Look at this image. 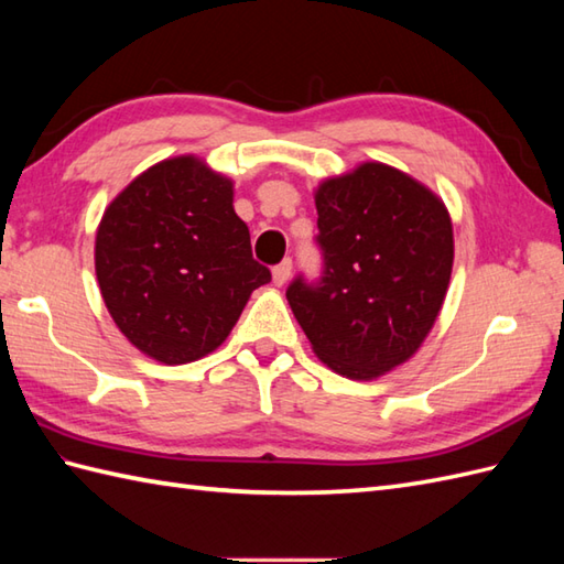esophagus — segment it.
<instances>
[{
    "mask_svg": "<svg viewBox=\"0 0 564 564\" xmlns=\"http://www.w3.org/2000/svg\"><path fill=\"white\" fill-rule=\"evenodd\" d=\"M291 271H293V261L291 259H283L281 263H275V267H273V283L275 285L289 283Z\"/></svg>",
    "mask_w": 564,
    "mask_h": 564,
    "instance_id": "esophagus-1",
    "label": "esophagus"
}]
</instances>
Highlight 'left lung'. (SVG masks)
I'll return each mask as SVG.
<instances>
[{
    "instance_id": "left-lung-1",
    "label": "left lung",
    "mask_w": 564,
    "mask_h": 564,
    "mask_svg": "<svg viewBox=\"0 0 564 564\" xmlns=\"http://www.w3.org/2000/svg\"><path fill=\"white\" fill-rule=\"evenodd\" d=\"M319 281L289 285L297 325L339 376H386L416 354L441 313L453 269L443 200L394 166L364 162L315 191Z\"/></svg>"
}]
</instances>
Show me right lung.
Masks as SVG:
<instances>
[{"label": "right lung", "mask_w": 564, "mask_h": 564, "mask_svg": "<svg viewBox=\"0 0 564 564\" xmlns=\"http://www.w3.org/2000/svg\"><path fill=\"white\" fill-rule=\"evenodd\" d=\"M94 263L116 327L166 366L218 349L251 291L271 281L251 257L232 182L194 154L150 166L111 200Z\"/></svg>", "instance_id": "1"}]
</instances>
